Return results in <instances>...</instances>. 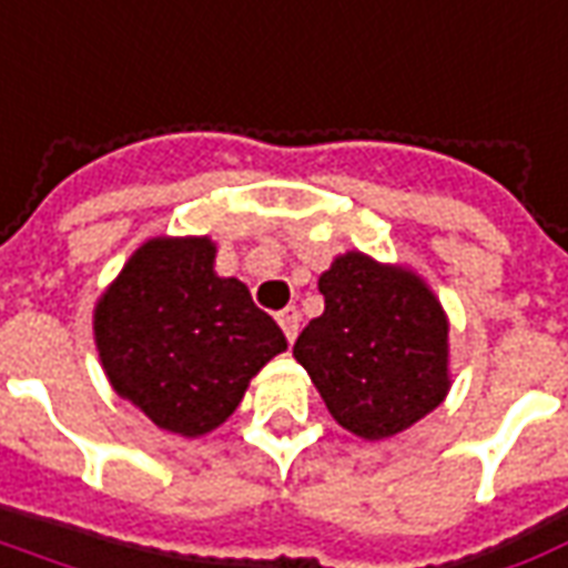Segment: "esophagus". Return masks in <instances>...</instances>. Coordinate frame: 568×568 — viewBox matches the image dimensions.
<instances>
[{
    "mask_svg": "<svg viewBox=\"0 0 568 568\" xmlns=\"http://www.w3.org/2000/svg\"><path fill=\"white\" fill-rule=\"evenodd\" d=\"M278 324L284 335H287V342H293L300 335V312L296 308H284V312H278Z\"/></svg>",
    "mask_w": 568,
    "mask_h": 568,
    "instance_id": "esophagus-1",
    "label": "esophagus"
}]
</instances>
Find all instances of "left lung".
Returning <instances> with one entry per match:
<instances>
[{"label": "left lung", "instance_id": "8db88e82", "mask_svg": "<svg viewBox=\"0 0 568 568\" xmlns=\"http://www.w3.org/2000/svg\"><path fill=\"white\" fill-rule=\"evenodd\" d=\"M317 287L324 314L302 329L293 357L347 433L390 438L442 405L448 314L420 275L347 251Z\"/></svg>", "mask_w": 568, "mask_h": 568}]
</instances>
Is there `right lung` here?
<instances>
[{
	"label": "right lung",
	"instance_id": "right-lung-1",
	"mask_svg": "<svg viewBox=\"0 0 568 568\" xmlns=\"http://www.w3.org/2000/svg\"><path fill=\"white\" fill-rule=\"evenodd\" d=\"M209 235H156L99 296L93 335L118 396L184 438L233 415L247 384L287 351L281 326L239 278L214 272Z\"/></svg>",
	"mask_w": 568,
	"mask_h": 568
}]
</instances>
